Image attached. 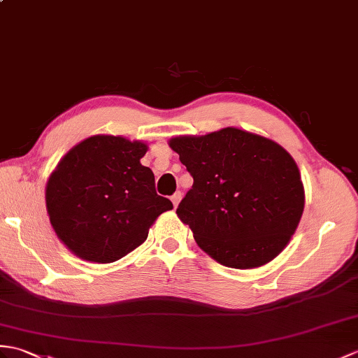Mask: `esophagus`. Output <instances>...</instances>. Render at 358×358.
Instances as JSON below:
<instances>
[{
	"instance_id": "obj_1",
	"label": "esophagus",
	"mask_w": 358,
	"mask_h": 358,
	"mask_svg": "<svg viewBox=\"0 0 358 358\" xmlns=\"http://www.w3.org/2000/svg\"><path fill=\"white\" fill-rule=\"evenodd\" d=\"M181 198H182V194L181 192H176L172 195V204H173V207H177L178 204H180V201H181Z\"/></svg>"
}]
</instances>
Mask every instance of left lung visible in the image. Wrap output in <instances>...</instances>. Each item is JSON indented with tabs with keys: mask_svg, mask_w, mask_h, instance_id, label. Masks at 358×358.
Returning a JSON list of instances; mask_svg holds the SVG:
<instances>
[{
	"mask_svg": "<svg viewBox=\"0 0 358 358\" xmlns=\"http://www.w3.org/2000/svg\"><path fill=\"white\" fill-rule=\"evenodd\" d=\"M168 143L194 177L177 215L203 252L247 270L284 250L305 207L301 172L284 148L235 127Z\"/></svg>",
	"mask_w": 358,
	"mask_h": 358,
	"instance_id": "left-lung-1",
	"label": "left lung"
}]
</instances>
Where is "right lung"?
I'll return each mask as SVG.
<instances>
[{
  "mask_svg": "<svg viewBox=\"0 0 358 358\" xmlns=\"http://www.w3.org/2000/svg\"><path fill=\"white\" fill-rule=\"evenodd\" d=\"M148 143L97 134L79 141L57 163L45 186V206L56 236L90 262L119 261L145 243L166 210L152 171L140 163Z\"/></svg>",
  "mask_w": 358,
  "mask_h": 358,
  "instance_id": "1",
  "label": "right lung"
}]
</instances>
